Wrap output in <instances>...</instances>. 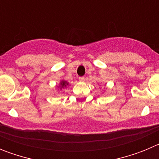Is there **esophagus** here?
<instances>
[{"mask_svg": "<svg viewBox=\"0 0 159 159\" xmlns=\"http://www.w3.org/2000/svg\"><path fill=\"white\" fill-rule=\"evenodd\" d=\"M79 80L81 81V82H84V81L85 80V77H84V76H80V77H79Z\"/></svg>", "mask_w": 159, "mask_h": 159, "instance_id": "34e87169", "label": "esophagus"}]
</instances>
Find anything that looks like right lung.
<instances>
[{
	"label": "right lung",
	"mask_w": 159,
	"mask_h": 159,
	"mask_svg": "<svg viewBox=\"0 0 159 159\" xmlns=\"http://www.w3.org/2000/svg\"><path fill=\"white\" fill-rule=\"evenodd\" d=\"M68 84V83H67L66 81H62V82L60 83V86H61V88H64V87H66Z\"/></svg>",
	"instance_id": "right-lung-1"
}]
</instances>
